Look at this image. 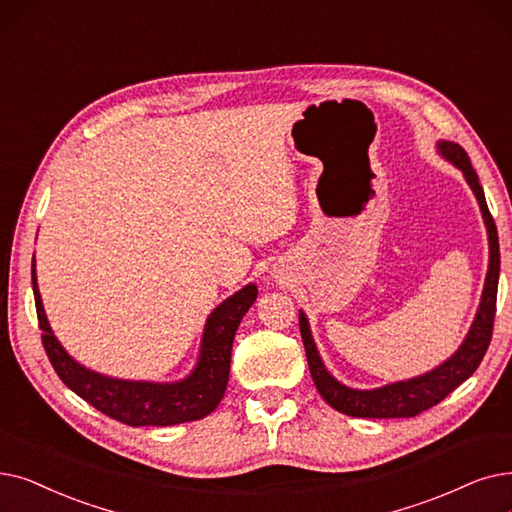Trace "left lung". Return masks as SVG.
Instances as JSON below:
<instances>
[{"label":"left lung","instance_id":"8db88e82","mask_svg":"<svg viewBox=\"0 0 512 512\" xmlns=\"http://www.w3.org/2000/svg\"><path fill=\"white\" fill-rule=\"evenodd\" d=\"M439 152L452 161L466 177V182L473 188L485 226L487 236H490V270H487L485 288L481 305L477 309L475 322L466 335L460 349L452 355L448 362H443L439 368L416 376V379L393 383L381 389L372 391H360L349 389L341 385L337 379H332L328 370L324 368L318 349L311 339V332L307 326L305 314H299V328L301 339L305 345V355L311 379L318 393L324 397V402L335 410L355 416V418H412L420 412H425L433 406H437L441 399H446L460 383H464L469 376L479 368L483 355L490 347L492 330H494V318H496V297H498V276H500V244H498V230L494 224V217L487 209L485 194L479 184V175L475 173L469 154L454 142H439Z\"/></svg>","mask_w":512,"mask_h":512}]
</instances>
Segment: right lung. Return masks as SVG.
Instances as JSON below:
<instances>
[{
  "instance_id": "right-lung-1",
  "label": "right lung",
  "mask_w": 512,
  "mask_h": 512,
  "mask_svg": "<svg viewBox=\"0 0 512 512\" xmlns=\"http://www.w3.org/2000/svg\"><path fill=\"white\" fill-rule=\"evenodd\" d=\"M35 265V263H33ZM33 295L37 320L41 328V343L60 376V381L92 404L102 414L115 418L129 427H169L180 422L198 420L211 414L226 393L230 376L232 343L242 316L257 299V286L249 284L242 291L221 303L207 320L201 360L194 372L180 383H140L108 379L77 364L62 349L43 311L35 268Z\"/></svg>"
}]
</instances>
